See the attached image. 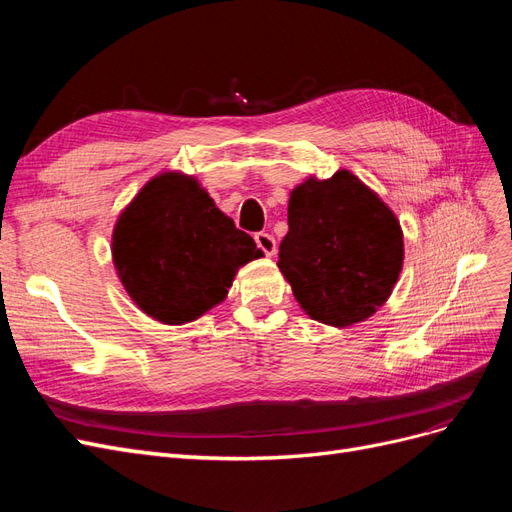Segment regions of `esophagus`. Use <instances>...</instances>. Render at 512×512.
Listing matches in <instances>:
<instances>
[{"label": "esophagus", "mask_w": 512, "mask_h": 512, "mask_svg": "<svg viewBox=\"0 0 512 512\" xmlns=\"http://www.w3.org/2000/svg\"><path fill=\"white\" fill-rule=\"evenodd\" d=\"M254 239H256V245H258L260 250L265 252L269 258H271V256H275V252H277V243H275V239L269 235V232H258V235H256Z\"/></svg>", "instance_id": "1"}]
</instances>
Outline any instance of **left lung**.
I'll return each instance as SVG.
<instances>
[{
    "mask_svg": "<svg viewBox=\"0 0 512 512\" xmlns=\"http://www.w3.org/2000/svg\"><path fill=\"white\" fill-rule=\"evenodd\" d=\"M277 267L309 318L352 327L389 301L404 267V230L352 170L309 175L290 192Z\"/></svg>",
    "mask_w": 512,
    "mask_h": 512,
    "instance_id": "left-lung-1",
    "label": "left lung"
}]
</instances>
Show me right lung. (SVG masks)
Masks as SVG:
<instances>
[{
	"mask_svg": "<svg viewBox=\"0 0 512 512\" xmlns=\"http://www.w3.org/2000/svg\"><path fill=\"white\" fill-rule=\"evenodd\" d=\"M119 282L162 324H188L220 305L235 275L262 258L194 175L164 170L121 209L111 237Z\"/></svg>",
	"mask_w": 512,
	"mask_h": 512,
	"instance_id": "obj_1",
	"label": "right lung"
}]
</instances>
